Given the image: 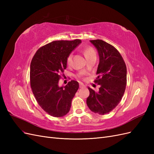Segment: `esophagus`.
<instances>
[{
    "label": "esophagus",
    "instance_id": "34e87169",
    "mask_svg": "<svg viewBox=\"0 0 154 154\" xmlns=\"http://www.w3.org/2000/svg\"><path fill=\"white\" fill-rule=\"evenodd\" d=\"M84 86H85V85H83L82 83H80V88H83Z\"/></svg>",
    "mask_w": 154,
    "mask_h": 154
}]
</instances>
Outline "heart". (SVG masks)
Segmentation results:
<instances>
[{
    "label": "heart",
    "instance_id": "1",
    "mask_svg": "<svg viewBox=\"0 0 154 154\" xmlns=\"http://www.w3.org/2000/svg\"><path fill=\"white\" fill-rule=\"evenodd\" d=\"M84 54H85V56L87 58L91 57V56H92V55L96 54V53H95V51L92 48H87L84 50ZM72 59V54H70L67 58V63L68 65H70L71 63Z\"/></svg>",
    "mask_w": 154,
    "mask_h": 154
}]
</instances>
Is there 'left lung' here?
<instances>
[{
	"mask_svg": "<svg viewBox=\"0 0 154 154\" xmlns=\"http://www.w3.org/2000/svg\"><path fill=\"white\" fill-rule=\"evenodd\" d=\"M97 49L100 62L95 82L100 85L95 92L88 88L87 104L89 109L100 115L108 114L117 106L127 85V67L118 51L101 40H90Z\"/></svg>",
	"mask_w": 154,
	"mask_h": 154,
	"instance_id": "8db88e82",
	"label": "left lung"
}]
</instances>
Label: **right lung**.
<instances>
[{"instance_id":"1","label":"right lung","mask_w":154,"mask_h":154,"mask_svg":"<svg viewBox=\"0 0 154 154\" xmlns=\"http://www.w3.org/2000/svg\"><path fill=\"white\" fill-rule=\"evenodd\" d=\"M82 43L80 40H58L40 48L30 66V83L35 98L46 112L56 118L66 115L79 88L72 80L60 86V73L67 68L68 56Z\"/></svg>"}]
</instances>
